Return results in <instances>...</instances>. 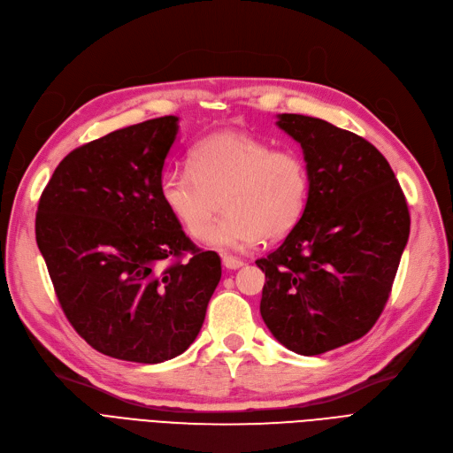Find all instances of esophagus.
<instances>
[{"instance_id":"esophagus-1","label":"esophagus","mask_w":453,"mask_h":453,"mask_svg":"<svg viewBox=\"0 0 453 453\" xmlns=\"http://www.w3.org/2000/svg\"><path fill=\"white\" fill-rule=\"evenodd\" d=\"M223 265H225L226 269H240V267L245 265V262L240 260V257H235V256L225 254V256H223Z\"/></svg>"}]
</instances>
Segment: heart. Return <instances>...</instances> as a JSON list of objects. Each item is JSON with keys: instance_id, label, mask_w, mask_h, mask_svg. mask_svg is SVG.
Instances as JSON below:
<instances>
[{"instance_id": "heart-1", "label": "heart", "mask_w": 453, "mask_h": 453, "mask_svg": "<svg viewBox=\"0 0 453 453\" xmlns=\"http://www.w3.org/2000/svg\"><path fill=\"white\" fill-rule=\"evenodd\" d=\"M310 188L308 164L295 150L221 131L196 143L189 169L164 171L160 197L191 238L204 235L223 200L227 213L207 229L206 243L242 250L291 234L306 211Z\"/></svg>"}]
</instances>
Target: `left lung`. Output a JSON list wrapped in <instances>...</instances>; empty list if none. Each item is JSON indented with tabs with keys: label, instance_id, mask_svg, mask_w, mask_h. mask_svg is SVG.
Listing matches in <instances>:
<instances>
[{
	"label": "left lung",
	"instance_id": "8db88e82",
	"mask_svg": "<svg viewBox=\"0 0 453 453\" xmlns=\"http://www.w3.org/2000/svg\"><path fill=\"white\" fill-rule=\"evenodd\" d=\"M310 169V199L284 243L256 260L260 313L300 356L367 334L389 298L409 238V210L389 162L365 138L325 119L278 114Z\"/></svg>",
	"mask_w": 453,
	"mask_h": 453
}]
</instances>
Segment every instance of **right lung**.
<instances>
[{"mask_svg":"<svg viewBox=\"0 0 453 453\" xmlns=\"http://www.w3.org/2000/svg\"><path fill=\"white\" fill-rule=\"evenodd\" d=\"M177 133L179 118L164 116L73 149L38 203L36 243L60 308L116 359L180 356L221 280L218 252L193 245L160 197Z\"/></svg>","mask_w":453,"mask_h":453,"instance_id":"add662e5","label":"right lung"}]
</instances>
